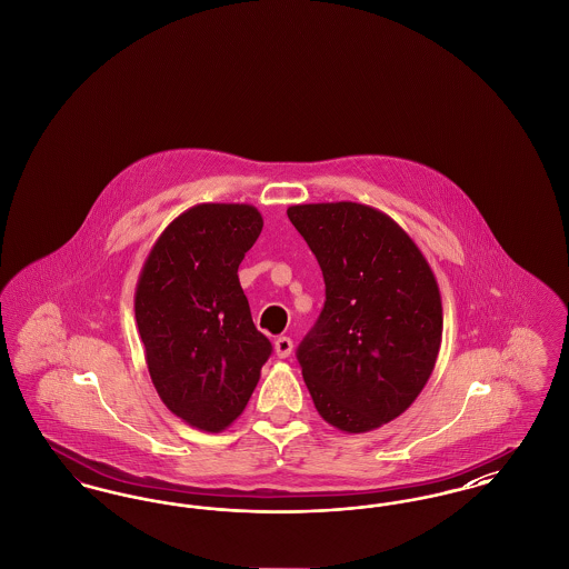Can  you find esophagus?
Returning <instances> with one entry per match:
<instances>
[{"instance_id": "34e87169", "label": "esophagus", "mask_w": 569, "mask_h": 569, "mask_svg": "<svg viewBox=\"0 0 569 569\" xmlns=\"http://www.w3.org/2000/svg\"><path fill=\"white\" fill-rule=\"evenodd\" d=\"M292 348H295V343H292L290 337H277L274 339V353L279 358H288L292 353Z\"/></svg>"}]
</instances>
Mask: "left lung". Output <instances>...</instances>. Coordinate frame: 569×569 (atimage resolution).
<instances>
[{
	"instance_id": "8db88e82",
	"label": "left lung",
	"mask_w": 569,
	"mask_h": 569,
	"mask_svg": "<svg viewBox=\"0 0 569 569\" xmlns=\"http://www.w3.org/2000/svg\"><path fill=\"white\" fill-rule=\"evenodd\" d=\"M288 217L325 274V309L297 352L313 406L343 433L379 429L433 373L443 332L433 271L406 230L369 204H295Z\"/></svg>"
}]
</instances>
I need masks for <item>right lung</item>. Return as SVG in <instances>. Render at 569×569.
<instances>
[{
	"mask_svg": "<svg viewBox=\"0 0 569 569\" xmlns=\"http://www.w3.org/2000/svg\"><path fill=\"white\" fill-rule=\"evenodd\" d=\"M262 226L251 204H196L163 228L138 274L136 325L151 381L163 406L207 433L243 413L271 356L237 274Z\"/></svg>",
	"mask_w": 569,
	"mask_h": 569,
	"instance_id": "1",
	"label": "right lung"
}]
</instances>
